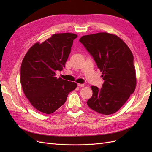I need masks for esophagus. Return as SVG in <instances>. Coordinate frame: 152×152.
<instances>
[{
	"label": "esophagus",
	"instance_id": "1",
	"mask_svg": "<svg viewBox=\"0 0 152 152\" xmlns=\"http://www.w3.org/2000/svg\"><path fill=\"white\" fill-rule=\"evenodd\" d=\"M77 86L79 87H82L84 86V84H77Z\"/></svg>",
	"mask_w": 152,
	"mask_h": 152
}]
</instances>
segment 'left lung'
Masks as SVG:
<instances>
[{
	"label": "left lung",
	"mask_w": 152,
	"mask_h": 152,
	"mask_svg": "<svg viewBox=\"0 0 152 152\" xmlns=\"http://www.w3.org/2000/svg\"><path fill=\"white\" fill-rule=\"evenodd\" d=\"M79 41L102 72L104 80L102 88L91 86L93 94L87 105L102 114L115 113L135 90L136 70L132 52L118 37L106 32L82 36Z\"/></svg>",
	"instance_id": "8db88e82"
}]
</instances>
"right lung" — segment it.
I'll return each instance as SVG.
<instances>
[{"label": "right lung", "mask_w": 152, "mask_h": 152, "mask_svg": "<svg viewBox=\"0 0 152 152\" xmlns=\"http://www.w3.org/2000/svg\"><path fill=\"white\" fill-rule=\"evenodd\" d=\"M73 34H56L42 44L36 43L26 53L20 70L23 91L31 105L39 111L53 113L65 103L75 82L57 79L70 53Z\"/></svg>", "instance_id": "add662e5"}]
</instances>
